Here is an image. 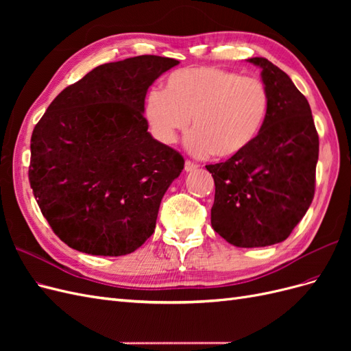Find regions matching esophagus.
Returning a JSON list of instances; mask_svg holds the SVG:
<instances>
[{"instance_id":"34e87169","label":"esophagus","mask_w":351,"mask_h":351,"mask_svg":"<svg viewBox=\"0 0 351 351\" xmlns=\"http://www.w3.org/2000/svg\"><path fill=\"white\" fill-rule=\"evenodd\" d=\"M196 168H197V164L189 161V159L184 162V171H187V173L189 171H193V169H196Z\"/></svg>"}]
</instances>
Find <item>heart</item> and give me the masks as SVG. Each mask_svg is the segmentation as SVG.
Returning a JSON list of instances; mask_svg holds the SVG:
<instances>
[{"instance_id": "1", "label": "heart", "mask_w": 351, "mask_h": 351, "mask_svg": "<svg viewBox=\"0 0 351 351\" xmlns=\"http://www.w3.org/2000/svg\"><path fill=\"white\" fill-rule=\"evenodd\" d=\"M269 108V92L259 79L218 67H192L173 71L164 90L147 93L143 115L158 142L174 143L190 119V152L231 158L258 139Z\"/></svg>"}]
</instances>
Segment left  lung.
Masks as SVG:
<instances>
[{
	"mask_svg": "<svg viewBox=\"0 0 351 351\" xmlns=\"http://www.w3.org/2000/svg\"><path fill=\"white\" fill-rule=\"evenodd\" d=\"M247 61L262 69L271 108L246 151L206 165L215 182L210 224L237 247H265L289 237L312 204L319 137L291 79L267 58Z\"/></svg>",
	"mask_w": 351,
	"mask_h": 351,
	"instance_id": "8db88e82",
	"label": "left lung"
}]
</instances>
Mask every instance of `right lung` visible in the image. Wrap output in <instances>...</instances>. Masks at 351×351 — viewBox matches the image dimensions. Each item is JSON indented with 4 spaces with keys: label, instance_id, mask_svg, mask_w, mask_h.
Listing matches in <instances>:
<instances>
[{
    "label": "right lung",
    "instance_id": "obj_1",
    "mask_svg": "<svg viewBox=\"0 0 351 351\" xmlns=\"http://www.w3.org/2000/svg\"><path fill=\"white\" fill-rule=\"evenodd\" d=\"M174 58L108 62L51 102L30 139L29 182L52 231L71 249L123 256L152 236L184 159L151 136L146 92Z\"/></svg>",
    "mask_w": 351,
    "mask_h": 351
}]
</instances>
